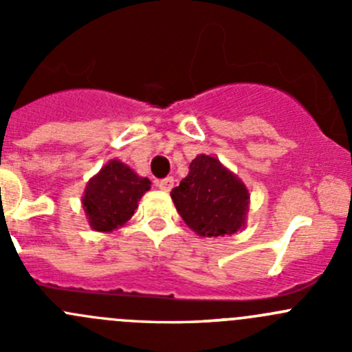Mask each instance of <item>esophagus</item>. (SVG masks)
I'll return each instance as SVG.
<instances>
[{"label": "esophagus", "instance_id": "1", "mask_svg": "<svg viewBox=\"0 0 352 352\" xmlns=\"http://www.w3.org/2000/svg\"><path fill=\"white\" fill-rule=\"evenodd\" d=\"M156 187L162 190H165V192H168V190L173 187V179L172 177H166V179L158 180V182H156Z\"/></svg>", "mask_w": 352, "mask_h": 352}]
</instances>
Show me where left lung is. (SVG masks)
<instances>
[{
    "mask_svg": "<svg viewBox=\"0 0 352 352\" xmlns=\"http://www.w3.org/2000/svg\"><path fill=\"white\" fill-rule=\"evenodd\" d=\"M170 196L187 226L201 236L239 232L248 211L247 187L218 158L208 155L192 160L187 177Z\"/></svg>",
    "mask_w": 352,
    "mask_h": 352,
    "instance_id": "8db88e82",
    "label": "left lung"
}]
</instances>
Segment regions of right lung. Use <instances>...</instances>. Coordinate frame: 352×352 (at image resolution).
Here are the masks:
<instances>
[{
  "mask_svg": "<svg viewBox=\"0 0 352 352\" xmlns=\"http://www.w3.org/2000/svg\"><path fill=\"white\" fill-rule=\"evenodd\" d=\"M150 187V180L138 177L127 165L117 160L109 162L85 189L83 208L91 228L112 232L122 226Z\"/></svg>",
  "mask_w": 352,
  "mask_h": 352,
  "instance_id": "1",
  "label": "right lung"
}]
</instances>
